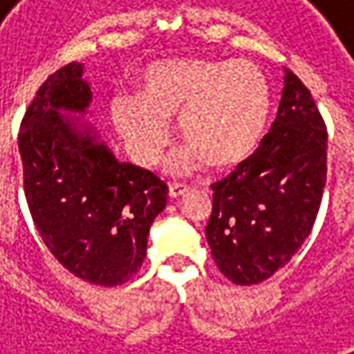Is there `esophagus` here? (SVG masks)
I'll return each mask as SVG.
<instances>
[{"instance_id": "34e87169", "label": "esophagus", "mask_w": 354, "mask_h": 354, "mask_svg": "<svg viewBox=\"0 0 354 354\" xmlns=\"http://www.w3.org/2000/svg\"><path fill=\"white\" fill-rule=\"evenodd\" d=\"M186 192H188V186H186V184H170V190H168V194H170V198H172V200H176V198H180V196H184Z\"/></svg>"}]
</instances>
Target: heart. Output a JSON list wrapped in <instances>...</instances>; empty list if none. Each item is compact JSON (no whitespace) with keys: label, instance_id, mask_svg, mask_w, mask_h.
<instances>
[{"label":"heart","instance_id":"b5f03b06","mask_svg":"<svg viewBox=\"0 0 354 354\" xmlns=\"http://www.w3.org/2000/svg\"><path fill=\"white\" fill-rule=\"evenodd\" d=\"M271 88L250 61L166 59L140 73V95H116L111 118L140 166H156L170 145L168 120L190 145L170 160V170L236 166L261 145L271 118Z\"/></svg>","mask_w":354,"mask_h":354}]
</instances>
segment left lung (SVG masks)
Returning <instances> with one entry per match:
<instances>
[{"instance_id":"1","label":"left lung","mask_w":354,"mask_h":354,"mask_svg":"<svg viewBox=\"0 0 354 354\" xmlns=\"http://www.w3.org/2000/svg\"><path fill=\"white\" fill-rule=\"evenodd\" d=\"M281 102L259 148L212 184L206 238L236 285L266 281L313 230L327 182V129L309 88L285 69Z\"/></svg>"}]
</instances>
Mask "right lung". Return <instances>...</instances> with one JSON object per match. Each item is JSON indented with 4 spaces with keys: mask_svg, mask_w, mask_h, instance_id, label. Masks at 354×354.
I'll use <instances>...</instances> for the list:
<instances>
[{
    "mask_svg": "<svg viewBox=\"0 0 354 354\" xmlns=\"http://www.w3.org/2000/svg\"><path fill=\"white\" fill-rule=\"evenodd\" d=\"M83 65L69 63L39 86L19 131L24 190L39 236L79 279L127 283L147 255L168 186L150 170L116 156L86 115L93 93Z\"/></svg>",
    "mask_w": 354,
    "mask_h": 354,
    "instance_id": "add662e5",
    "label": "right lung"
}]
</instances>
